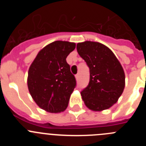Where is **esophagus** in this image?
Here are the masks:
<instances>
[{"label":"esophagus","instance_id":"obj_1","mask_svg":"<svg viewBox=\"0 0 146 146\" xmlns=\"http://www.w3.org/2000/svg\"><path fill=\"white\" fill-rule=\"evenodd\" d=\"M75 77H76V79L77 80H79V78H80V74H77L75 75Z\"/></svg>","mask_w":146,"mask_h":146}]
</instances>
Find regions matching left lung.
Segmentation results:
<instances>
[{"label":"left lung","instance_id":"8db88e82","mask_svg":"<svg viewBox=\"0 0 146 146\" xmlns=\"http://www.w3.org/2000/svg\"><path fill=\"white\" fill-rule=\"evenodd\" d=\"M77 50L90 71V80L81 91L87 108L102 111L117 102L125 87V74L111 50L99 42L78 43Z\"/></svg>","mask_w":146,"mask_h":146}]
</instances>
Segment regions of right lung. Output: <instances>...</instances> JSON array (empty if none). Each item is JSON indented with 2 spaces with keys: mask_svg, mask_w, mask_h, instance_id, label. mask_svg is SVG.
<instances>
[{
  "mask_svg": "<svg viewBox=\"0 0 146 146\" xmlns=\"http://www.w3.org/2000/svg\"><path fill=\"white\" fill-rule=\"evenodd\" d=\"M75 47L72 42H52L38 52L30 66V94L38 106L49 113L65 110L76 87L75 77L66 60Z\"/></svg>",
  "mask_w": 146,
  "mask_h": 146,
  "instance_id": "add662e5",
  "label": "right lung"
}]
</instances>
